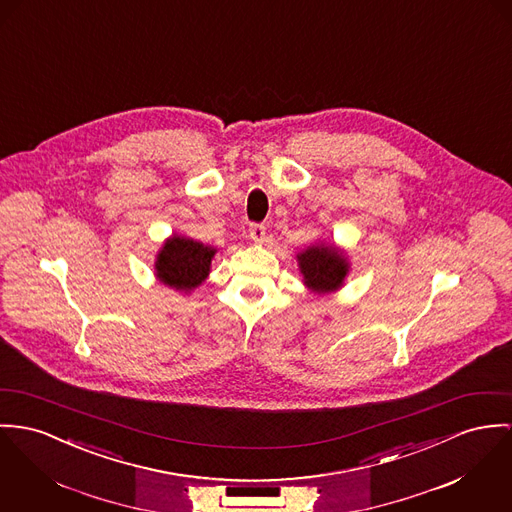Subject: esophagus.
Instances as JSON below:
<instances>
[{
	"label": "esophagus",
	"mask_w": 512,
	"mask_h": 512,
	"mask_svg": "<svg viewBox=\"0 0 512 512\" xmlns=\"http://www.w3.org/2000/svg\"><path fill=\"white\" fill-rule=\"evenodd\" d=\"M249 237L255 241V243H263L265 237H267V228L263 224H251L249 226Z\"/></svg>",
	"instance_id": "1"
}]
</instances>
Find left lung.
Here are the masks:
<instances>
[{
  "mask_svg": "<svg viewBox=\"0 0 512 512\" xmlns=\"http://www.w3.org/2000/svg\"><path fill=\"white\" fill-rule=\"evenodd\" d=\"M298 267L304 284L317 294H327L343 286L349 273V261L335 245H310L298 255Z\"/></svg>",
  "mask_w": 512,
  "mask_h": 512,
  "instance_id": "8db88e82",
  "label": "left lung"
}]
</instances>
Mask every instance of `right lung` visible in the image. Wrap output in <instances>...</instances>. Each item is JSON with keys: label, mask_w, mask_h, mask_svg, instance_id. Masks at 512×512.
I'll use <instances>...</instances> for the list:
<instances>
[{"label": "right lung", "mask_w": 512, "mask_h": 512, "mask_svg": "<svg viewBox=\"0 0 512 512\" xmlns=\"http://www.w3.org/2000/svg\"><path fill=\"white\" fill-rule=\"evenodd\" d=\"M214 255V247L191 237H169L158 253L156 276L175 290L191 292L206 280Z\"/></svg>", "instance_id": "add662e5"}]
</instances>
